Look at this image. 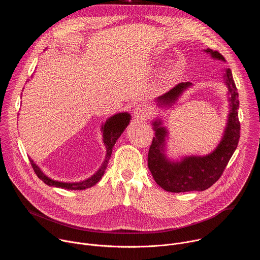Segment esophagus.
Instances as JSON below:
<instances>
[{"label":"esophagus","instance_id":"34e87169","mask_svg":"<svg viewBox=\"0 0 260 260\" xmlns=\"http://www.w3.org/2000/svg\"><path fill=\"white\" fill-rule=\"evenodd\" d=\"M134 115L137 119L140 120H146L148 117H149V110H148L147 106L144 104L138 105L135 110H134Z\"/></svg>","mask_w":260,"mask_h":260}]
</instances>
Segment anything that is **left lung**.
Wrapping results in <instances>:
<instances>
[{
    "instance_id": "8db88e82",
    "label": "left lung",
    "mask_w": 260,
    "mask_h": 260,
    "mask_svg": "<svg viewBox=\"0 0 260 260\" xmlns=\"http://www.w3.org/2000/svg\"><path fill=\"white\" fill-rule=\"evenodd\" d=\"M204 51L210 54L213 59L225 61L224 57L216 50L208 48ZM223 80L229 89L230 111L221 140L212 152L206 155L191 154L183 155L179 159H171L167 154L169 129L164 125L162 118L156 117L152 120L151 124L155 136L148 153V168L162 189L169 192L208 189L220 178L237 149L241 131L238 117L240 102L231 69L223 70ZM191 86V82H181L170 91L154 99V102L161 110L169 109Z\"/></svg>"
}]
</instances>
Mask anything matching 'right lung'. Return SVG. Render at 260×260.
<instances>
[{
  "label": "right lung",
  "mask_w": 260,
  "mask_h": 260,
  "mask_svg": "<svg viewBox=\"0 0 260 260\" xmlns=\"http://www.w3.org/2000/svg\"><path fill=\"white\" fill-rule=\"evenodd\" d=\"M32 78V76H31ZM132 119V116L127 112H120L116 113L112 116H110L104 123H102L101 126V132L103 134V143L106 147V157L101 165L100 169L91 175L89 178L78 181V182H62V181H57L53 180L47 175L43 173V171L38 167L30 157L29 161L30 165L36 173V175L39 177L45 184H47L48 186L51 187H56V188H63L68 190H84L86 188L92 187L93 185H95L101 179L102 176L105 174V171L107 169L109 159L111 157V154H112L113 147L115 143L117 142L118 138L121 136V134L124 132V129L127 127Z\"/></svg>",
  "instance_id": "right-lung-1"
}]
</instances>
